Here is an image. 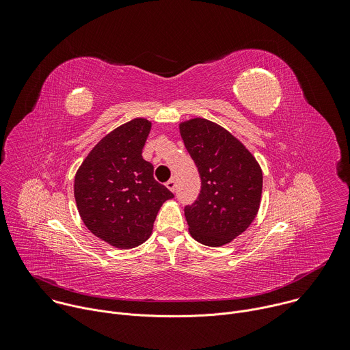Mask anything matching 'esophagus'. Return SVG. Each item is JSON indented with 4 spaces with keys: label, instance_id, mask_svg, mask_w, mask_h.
I'll use <instances>...</instances> for the list:
<instances>
[{
    "label": "esophagus",
    "instance_id": "obj_1",
    "mask_svg": "<svg viewBox=\"0 0 350 350\" xmlns=\"http://www.w3.org/2000/svg\"><path fill=\"white\" fill-rule=\"evenodd\" d=\"M166 187H167L172 192H174V191H176V187H177L176 180H174V178H170V180L166 183Z\"/></svg>",
    "mask_w": 350,
    "mask_h": 350
}]
</instances>
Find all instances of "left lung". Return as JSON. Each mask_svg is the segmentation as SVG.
<instances>
[{"label":"left lung","instance_id":"left-lung-1","mask_svg":"<svg viewBox=\"0 0 350 350\" xmlns=\"http://www.w3.org/2000/svg\"><path fill=\"white\" fill-rule=\"evenodd\" d=\"M180 134L201 177L198 199L184 209L188 230L204 245L228 243L256 217L262 169L241 141L211 120H187Z\"/></svg>","mask_w":350,"mask_h":350}]
</instances>
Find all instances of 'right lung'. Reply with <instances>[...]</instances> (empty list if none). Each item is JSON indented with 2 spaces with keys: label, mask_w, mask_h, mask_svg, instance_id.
Masks as SVG:
<instances>
[{
  "label": "right lung",
  "mask_w": 350,
  "mask_h": 350,
  "mask_svg": "<svg viewBox=\"0 0 350 350\" xmlns=\"http://www.w3.org/2000/svg\"><path fill=\"white\" fill-rule=\"evenodd\" d=\"M151 122L133 119L99 141L75 177V198L87 228L115 247L130 249L152 234L157 215L174 195L142 158Z\"/></svg>",
  "instance_id": "right-lung-1"
}]
</instances>
